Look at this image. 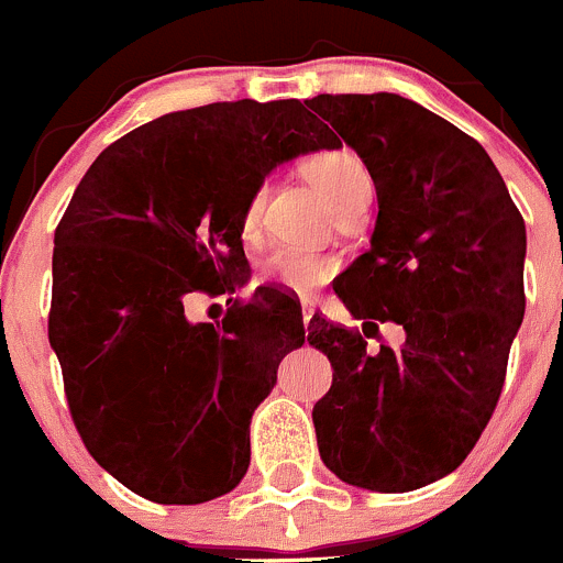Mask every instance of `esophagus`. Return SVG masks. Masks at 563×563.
<instances>
[{
	"mask_svg": "<svg viewBox=\"0 0 563 563\" xmlns=\"http://www.w3.org/2000/svg\"><path fill=\"white\" fill-rule=\"evenodd\" d=\"M313 313H316L313 302H308V299H305V302H302V324H305V327L310 324V319H313Z\"/></svg>",
	"mask_w": 563,
	"mask_h": 563,
	"instance_id": "obj_1",
	"label": "esophagus"
}]
</instances>
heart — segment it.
I'll list each match as a JSON object with an SVG mask.
<instances>
[{
	"instance_id": "b5f03b06",
	"label": "heart",
	"mask_w": 563,
	"mask_h": 563,
	"mask_svg": "<svg viewBox=\"0 0 563 563\" xmlns=\"http://www.w3.org/2000/svg\"><path fill=\"white\" fill-rule=\"evenodd\" d=\"M305 178L321 192V198L332 206L335 214H343L352 206L371 200L374 181L365 167V162L357 154L346 148L321 151L310 156L302 165ZM261 209H264V189H255L250 195L247 206L242 214V236L255 239L261 225ZM338 272V258L332 255H313L299 253V250H277L264 266V280L272 286L283 288L288 294L308 297L316 288L330 283Z\"/></svg>"
}]
</instances>
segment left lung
I'll list each match as a JSON object with an SVG mask.
<instances>
[{"label": "left lung", "instance_id": "left-lung-1", "mask_svg": "<svg viewBox=\"0 0 563 563\" xmlns=\"http://www.w3.org/2000/svg\"><path fill=\"white\" fill-rule=\"evenodd\" d=\"M308 107L357 151L379 200L371 250L335 294L363 332L393 321L401 349L313 316L332 363L313 407L321 462L371 493L427 487L465 462L506 379L526 313V222L487 151L396 92L316 96Z\"/></svg>", "mask_w": 563, "mask_h": 563}]
</instances>
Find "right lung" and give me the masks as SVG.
<instances>
[{
  "instance_id": "obj_1",
  "label": "right lung",
  "mask_w": 563,
  "mask_h": 563,
  "mask_svg": "<svg viewBox=\"0 0 563 563\" xmlns=\"http://www.w3.org/2000/svg\"><path fill=\"white\" fill-rule=\"evenodd\" d=\"M341 148L302 101L162 114L101 151L54 231L48 341L92 460L156 504H206L250 465V420L305 343L291 299L261 288L217 324L189 294L247 277L242 214L283 162Z\"/></svg>"
}]
</instances>
